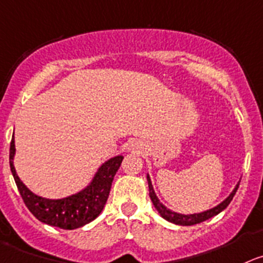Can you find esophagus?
Listing matches in <instances>:
<instances>
[{
	"mask_svg": "<svg viewBox=\"0 0 263 263\" xmlns=\"http://www.w3.org/2000/svg\"><path fill=\"white\" fill-rule=\"evenodd\" d=\"M131 148H132V151H139V149H140V144L139 143H134V144H132Z\"/></svg>",
	"mask_w": 263,
	"mask_h": 263,
	"instance_id": "esophagus-1",
	"label": "esophagus"
}]
</instances>
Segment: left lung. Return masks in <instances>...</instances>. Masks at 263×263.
Listing matches in <instances>:
<instances>
[{"instance_id":"left-lung-1","label":"left lung","mask_w":263,"mask_h":263,"mask_svg":"<svg viewBox=\"0 0 263 263\" xmlns=\"http://www.w3.org/2000/svg\"><path fill=\"white\" fill-rule=\"evenodd\" d=\"M146 179H148L149 196H151V200H152V202H153L154 208L157 209V212L159 213V215H161L163 219H166V220H168V222L174 223V224H179V226L197 224V223L203 222V220H208V219H210V218L214 217V215L219 214L220 212H223V210H224L226 208L230 205V202H231L232 198H234L235 193H236L237 188H239V184H240V181H239V183L236 184V187L234 188V191L230 193V196H228L226 200H223L220 203H218L217 206L212 208V209L205 210V212H201V213H195V214H180V213L173 212L171 209H168L167 206H165L163 203L161 202V201H159V198L157 197L156 192H154L153 185H152V180H151V176H149V174H146Z\"/></svg>"}]
</instances>
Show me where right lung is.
Masks as SVG:
<instances>
[{"mask_svg": "<svg viewBox=\"0 0 263 263\" xmlns=\"http://www.w3.org/2000/svg\"><path fill=\"white\" fill-rule=\"evenodd\" d=\"M14 157L15 140L13 135L10 144V168L24 203L40 222L63 230L83 227L101 214L109 197L112 179L123 161V156L107 159L98 167L87 187L79 192L63 198H46L32 192L21 180L14 167Z\"/></svg>", "mask_w": 263, "mask_h": 263, "instance_id": "obj_1", "label": "right lung"}]
</instances>
